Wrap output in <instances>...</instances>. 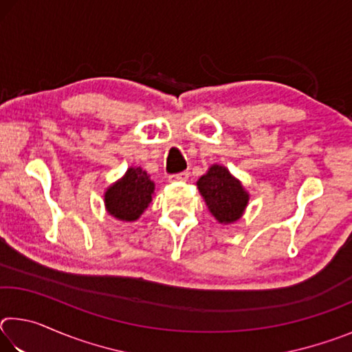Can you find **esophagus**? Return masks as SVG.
Returning a JSON list of instances; mask_svg holds the SVG:
<instances>
[{"label": "esophagus", "mask_w": 352, "mask_h": 352, "mask_svg": "<svg viewBox=\"0 0 352 352\" xmlns=\"http://www.w3.org/2000/svg\"><path fill=\"white\" fill-rule=\"evenodd\" d=\"M188 178H189V172H180V174L170 175L169 180L170 182H186Z\"/></svg>", "instance_id": "esophagus-1"}]
</instances>
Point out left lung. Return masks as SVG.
<instances>
[{
	"label": "left lung",
	"mask_w": 352,
	"mask_h": 352,
	"mask_svg": "<svg viewBox=\"0 0 352 352\" xmlns=\"http://www.w3.org/2000/svg\"><path fill=\"white\" fill-rule=\"evenodd\" d=\"M197 188L212 217L222 225L239 220L250 200L248 190L223 164H211L197 180Z\"/></svg>",
	"instance_id": "left-lung-1"
}]
</instances>
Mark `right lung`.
<instances>
[{
	"mask_svg": "<svg viewBox=\"0 0 352 352\" xmlns=\"http://www.w3.org/2000/svg\"><path fill=\"white\" fill-rule=\"evenodd\" d=\"M155 183L151 175L140 166H135L105 189L104 206L116 220L136 222L151 205Z\"/></svg>",
	"mask_w": 352,
	"mask_h": 352,
	"instance_id": "obj_1",
	"label": "right lung"
}]
</instances>
